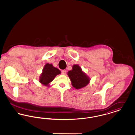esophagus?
Returning <instances> with one entry per match:
<instances>
[{
    "label": "esophagus",
    "instance_id": "1",
    "mask_svg": "<svg viewBox=\"0 0 135 135\" xmlns=\"http://www.w3.org/2000/svg\"><path fill=\"white\" fill-rule=\"evenodd\" d=\"M66 72H67V71H66V70H62L61 71V73H62L63 75H65V74L66 73Z\"/></svg>",
    "mask_w": 135,
    "mask_h": 135
}]
</instances>
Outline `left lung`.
<instances>
[{
	"label": "left lung",
	"mask_w": 135,
	"mask_h": 135,
	"mask_svg": "<svg viewBox=\"0 0 135 135\" xmlns=\"http://www.w3.org/2000/svg\"><path fill=\"white\" fill-rule=\"evenodd\" d=\"M72 85L76 89H80L86 86L90 82V78L82 71L78 65H74L72 70L68 72Z\"/></svg>",
	"instance_id": "1"
}]
</instances>
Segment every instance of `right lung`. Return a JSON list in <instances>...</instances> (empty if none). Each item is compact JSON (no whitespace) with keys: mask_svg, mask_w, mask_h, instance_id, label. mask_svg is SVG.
Returning a JSON list of instances; mask_svg holds the SVG:
<instances>
[{"mask_svg":"<svg viewBox=\"0 0 135 135\" xmlns=\"http://www.w3.org/2000/svg\"><path fill=\"white\" fill-rule=\"evenodd\" d=\"M61 73L58 68L54 67L52 65L47 63L45 64L39 77V82L44 85H47L53 80L57 75Z\"/></svg>","mask_w":135,"mask_h":135,"instance_id":"1","label":"right lung"}]
</instances>
